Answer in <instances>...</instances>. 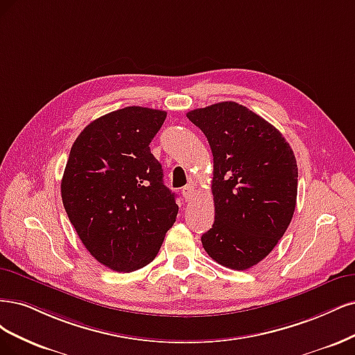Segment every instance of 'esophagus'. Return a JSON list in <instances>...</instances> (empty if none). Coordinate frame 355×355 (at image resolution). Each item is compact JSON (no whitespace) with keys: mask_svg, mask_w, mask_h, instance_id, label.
<instances>
[{"mask_svg":"<svg viewBox=\"0 0 355 355\" xmlns=\"http://www.w3.org/2000/svg\"><path fill=\"white\" fill-rule=\"evenodd\" d=\"M194 186H191V184H189V186H184L181 189V194H182V198L184 199H191L193 196H194Z\"/></svg>","mask_w":355,"mask_h":355,"instance_id":"1","label":"esophagus"}]
</instances>
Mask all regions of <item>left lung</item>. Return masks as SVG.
Returning a JSON list of instances; mask_svg holds the SVG:
<instances>
[{"instance_id":"left-lung-1","label":"left lung","mask_w":355,"mask_h":355,"mask_svg":"<svg viewBox=\"0 0 355 355\" xmlns=\"http://www.w3.org/2000/svg\"><path fill=\"white\" fill-rule=\"evenodd\" d=\"M187 118L214 156L215 221L202 245L218 264L248 270L271 252L292 221L298 193L293 150L276 127L236 101L194 109Z\"/></svg>"}]
</instances>
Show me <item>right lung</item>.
Returning a JSON list of instances; mask_svg holds the SVG:
<instances>
[{
	"mask_svg": "<svg viewBox=\"0 0 355 355\" xmlns=\"http://www.w3.org/2000/svg\"><path fill=\"white\" fill-rule=\"evenodd\" d=\"M165 118L141 106L110 112L87 125L71 148L63 207L88 252L113 271L146 267L175 223V193L148 147Z\"/></svg>",
	"mask_w": 355,
	"mask_h": 355,
	"instance_id": "obj_1",
	"label": "right lung"
}]
</instances>
